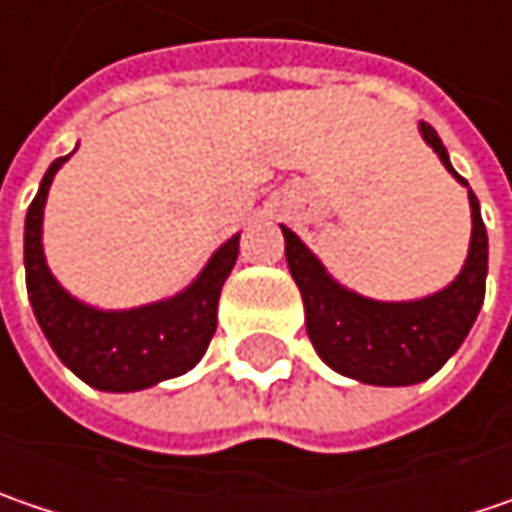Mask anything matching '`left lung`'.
Returning <instances> with one entry per match:
<instances>
[{
    "mask_svg": "<svg viewBox=\"0 0 512 512\" xmlns=\"http://www.w3.org/2000/svg\"><path fill=\"white\" fill-rule=\"evenodd\" d=\"M420 136L437 153L443 167L469 194L472 237L464 269L449 286L417 301H374L342 286L318 260L304 240L281 226L286 240V263L301 289L307 336L316 353L336 374L368 385H417L437 374L446 359L464 345L475 324L487 289V228L481 205L461 173L449 162V153L435 127L420 121Z\"/></svg>",
    "mask_w": 512,
    "mask_h": 512,
    "instance_id": "obj_1",
    "label": "left lung"
}]
</instances>
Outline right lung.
Segmentation results:
<instances>
[{
  "label": "right lung",
  "instance_id": "add662e5",
  "mask_svg": "<svg viewBox=\"0 0 512 512\" xmlns=\"http://www.w3.org/2000/svg\"><path fill=\"white\" fill-rule=\"evenodd\" d=\"M69 156L51 162L25 214V286L48 345L72 374L98 391L127 394L188 374L205 356L217 330L220 289L234 269L240 234L226 240L191 286L173 298L133 310H98L83 304L57 284L43 252L48 188Z\"/></svg>",
  "mask_w": 512,
  "mask_h": 512
}]
</instances>
